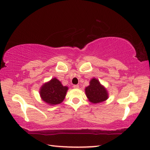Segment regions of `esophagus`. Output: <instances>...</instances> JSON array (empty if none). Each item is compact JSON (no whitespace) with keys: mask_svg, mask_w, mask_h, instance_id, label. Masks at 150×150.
<instances>
[{"mask_svg":"<svg viewBox=\"0 0 150 150\" xmlns=\"http://www.w3.org/2000/svg\"><path fill=\"white\" fill-rule=\"evenodd\" d=\"M73 88H78L79 87V86L78 85H74L73 86Z\"/></svg>","mask_w":150,"mask_h":150,"instance_id":"34e87169","label":"esophagus"}]
</instances>
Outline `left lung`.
Instances as JSON below:
<instances>
[{
    "label": "left lung",
    "instance_id": "1",
    "mask_svg": "<svg viewBox=\"0 0 150 150\" xmlns=\"http://www.w3.org/2000/svg\"><path fill=\"white\" fill-rule=\"evenodd\" d=\"M85 91L88 100L95 104L105 101L108 97L107 91L95 78L91 80L90 85L85 88Z\"/></svg>",
    "mask_w": 150,
    "mask_h": 150
}]
</instances>
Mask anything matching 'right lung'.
Here are the masks:
<instances>
[{"mask_svg": "<svg viewBox=\"0 0 150 150\" xmlns=\"http://www.w3.org/2000/svg\"><path fill=\"white\" fill-rule=\"evenodd\" d=\"M67 90V87L63 86L56 78H53L49 82L42 86L40 95L45 103L50 105H55L63 102Z\"/></svg>", "mask_w": 150, "mask_h": 150, "instance_id": "add662e5", "label": "right lung"}]
</instances>
